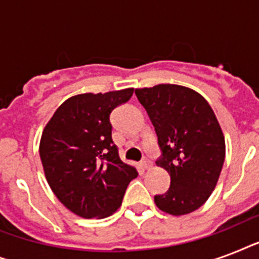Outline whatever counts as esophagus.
Here are the masks:
<instances>
[{"label": "esophagus", "instance_id": "obj_1", "mask_svg": "<svg viewBox=\"0 0 259 259\" xmlns=\"http://www.w3.org/2000/svg\"><path fill=\"white\" fill-rule=\"evenodd\" d=\"M141 166L144 169H149L150 166H152V161H150L149 158H144L141 162Z\"/></svg>", "mask_w": 259, "mask_h": 259}]
</instances>
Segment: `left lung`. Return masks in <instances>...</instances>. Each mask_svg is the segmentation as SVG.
<instances>
[{
  "label": "left lung",
  "mask_w": 259,
  "mask_h": 259,
  "mask_svg": "<svg viewBox=\"0 0 259 259\" xmlns=\"http://www.w3.org/2000/svg\"><path fill=\"white\" fill-rule=\"evenodd\" d=\"M161 148L156 165L170 176V187L154 196L162 212L180 217L204 204L217 187L225 162L222 127L200 94L179 84L136 89Z\"/></svg>",
  "instance_id": "8db88e82"
}]
</instances>
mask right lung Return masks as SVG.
I'll use <instances>...</instances> for the list:
<instances>
[{
    "label": "right lung",
    "instance_id": "right-lung-1",
    "mask_svg": "<svg viewBox=\"0 0 259 259\" xmlns=\"http://www.w3.org/2000/svg\"><path fill=\"white\" fill-rule=\"evenodd\" d=\"M134 89L79 94L59 106L42 130L40 158L52 192L80 218H107L122 204L138 176L119 158L111 138L110 114Z\"/></svg>",
    "mask_w": 259,
    "mask_h": 259
}]
</instances>
